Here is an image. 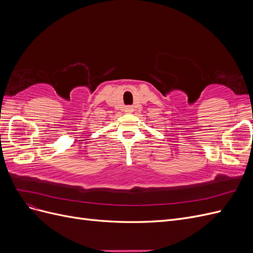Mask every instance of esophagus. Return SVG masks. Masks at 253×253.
I'll use <instances>...</instances> for the list:
<instances>
[{
    "label": "esophagus",
    "instance_id": "obj_1",
    "mask_svg": "<svg viewBox=\"0 0 253 253\" xmlns=\"http://www.w3.org/2000/svg\"><path fill=\"white\" fill-rule=\"evenodd\" d=\"M133 111H134V109L132 108V106H126V113H132Z\"/></svg>",
    "mask_w": 253,
    "mask_h": 253
}]
</instances>
